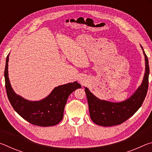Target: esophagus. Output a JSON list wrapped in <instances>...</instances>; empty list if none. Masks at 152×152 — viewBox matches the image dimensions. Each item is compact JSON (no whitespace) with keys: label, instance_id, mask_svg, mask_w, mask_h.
<instances>
[{"label":"esophagus","instance_id":"34e87169","mask_svg":"<svg viewBox=\"0 0 152 152\" xmlns=\"http://www.w3.org/2000/svg\"><path fill=\"white\" fill-rule=\"evenodd\" d=\"M80 83L82 86H86L87 85V81L85 80H80Z\"/></svg>","mask_w":152,"mask_h":152}]
</instances>
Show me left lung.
I'll use <instances>...</instances> for the list:
<instances>
[{
	"label": "left lung",
	"instance_id": "left-lung-1",
	"mask_svg": "<svg viewBox=\"0 0 152 152\" xmlns=\"http://www.w3.org/2000/svg\"><path fill=\"white\" fill-rule=\"evenodd\" d=\"M141 47L145 56V74L142 83L129 99L120 102L107 101L98 99L88 88H85L90 117L95 124L104 127L121 124L132 117L142 105L148 92L150 68L148 58L142 46L141 45Z\"/></svg>",
	"mask_w": 152,
	"mask_h": 152
}]
</instances>
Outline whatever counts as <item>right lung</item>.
<instances>
[{"label":"right lung","mask_w":152,"mask_h":152,"mask_svg":"<svg viewBox=\"0 0 152 152\" xmlns=\"http://www.w3.org/2000/svg\"><path fill=\"white\" fill-rule=\"evenodd\" d=\"M9 56L4 69L5 88L12 107L20 117L33 125L49 127L58 124L63 119L64 107L72 92L81 85L76 81L58 86L47 97L39 101H31L17 94L12 90L8 76Z\"/></svg>","instance_id":"add662e5"}]
</instances>
